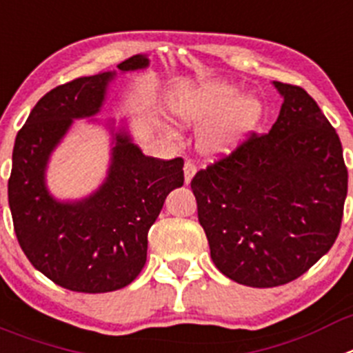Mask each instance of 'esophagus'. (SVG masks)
<instances>
[{"mask_svg":"<svg viewBox=\"0 0 353 353\" xmlns=\"http://www.w3.org/2000/svg\"><path fill=\"white\" fill-rule=\"evenodd\" d=\"M196 171H198L196 164H194L192 161H185V164H183V176H185V183H190V180H192V176L196 174Z\"/></svg>","mask_w":353,"mask_h":353,"instance_id":"34e87169","label":"esophagus"}]
</instances>
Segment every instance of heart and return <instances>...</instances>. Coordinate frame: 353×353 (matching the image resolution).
Segmentation results:
<instances>
[{
  "instance_id": "heart-1",
  "label": "heart",
  "mask_w": 353,
  "mask_h": 353,
  "mask_svg": "<svg viewBox=\"0 0 353 353\" xmlns=\"http://www.w3.org/2000/svg\"><path fill=\"white\" fill-rule=\"evenodd\" d=\"M182 124L201 125L199 147L206 155H228L240 148L264 119V105L254 92L225 79H208L171 101Z\"/></svg>"
}]
</instances>
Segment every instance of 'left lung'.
Masks as SVG:
<instances>
[{"instance_id": "left-lung-1", "label": "left lung", "mask_w": 353, "mask_h": 353, "mask_svg": "<svg viewBox=\"0 0 353 353\" xmlns=\"http://www.w3.org/2000/svg\"><path fill=\"white\" fill-rule=\"evenodd\" d=\"M283 98L268 134H252L190 182L210 254L248 287L289 283L338 238L348 189L343 148L305 89L273 82Z\"/></svg>"}]
</instances>
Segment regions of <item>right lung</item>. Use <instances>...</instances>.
I'll return each mask as SVG.
<instances>
[{
  "label": "right lung",
  "instance_id": "obj_1",
  "mask_svg": "<svg viewBox=\"0 0 353 353\" xmlns=\"http://www.w3.org/2000/svg\"><path fill=\"white\" fill-rule=\"evenodd\" d=\"M147 56L119 64L143 70ZM117 71H101L52 89L17 132L8 205L19 245L29 263L73 292H112L129 285L147 261V236L164 199L183 185V159L148 157L131 134L108 121L112 150L106 179L83 199L61 201L47 187V166L77 119L98 115ZM96 121V119H92Z\"/></svg>",
  "mask_w": 353,
  "mask_h": 353
}]
</instances>
